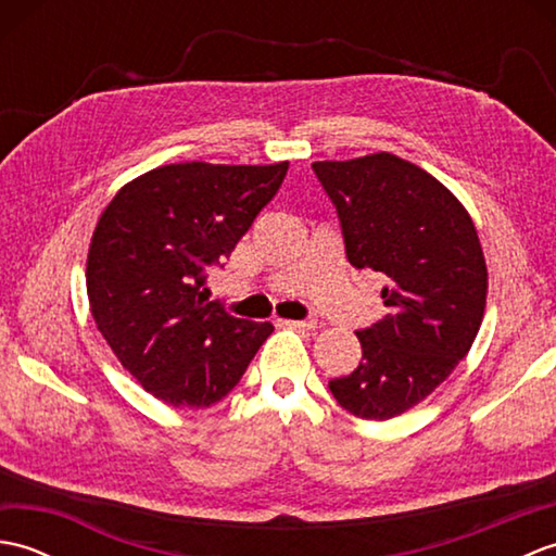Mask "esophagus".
<instances>
[{
  "mask_svg": "<svg viewBox=\"0 0 556 556\" xmlns=\"http://www.w3.org/2000/svg\"><path fill=\"white\" fill-rule=\"evenodd\" d=\"M285 325L291 329H301V332H313V329H317V320H285Z\"/></svg>",
  "mask_w": 556,
  "mask_h": 556,
  "instance_id": "esophagus-1",
  "label": "esophagus"
}]
</instances>
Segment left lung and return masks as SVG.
<instances>
[{
  "instance_id": "1",
  "label": "left lung",
  "mask_w": 556,
  "mask_h": 556,
  "mask_svg": "<svg viewBox=\"0 0 556 556\" xmlns=\"http://www.w3.org/2000/svg\"><path fill=\"white\" fill-rule=\"evenodd\" d=\"M313 169L339 212L349 263L384 281L387 313L356 332L361 365L329 389L353 416L396 418L473 346L488 301L476 224L444 184L392 152Z\"/></svg>"
}]
</instances>
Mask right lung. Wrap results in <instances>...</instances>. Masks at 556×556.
I'll use <instances>...</instances> for the list:
<instances>
[{
    "instance_id": "add662e5",
    "label": "right lung",
    "mask_w": 556,
    "mask_h": 556,
    "mask_svg": "<svg viewBox=\"0 0 556 556\" xmlns=\"http://www.w3.org/2000/svg\"><path fill=\"white\" fill-rule=\"evenodd\" d=\"M287 169L289 162L164 164L124 184L100 215L86 263L92 320L124 368L164 404H217L275 332L207 301L203 285Z\"/></svg>"
}]
</instances>
